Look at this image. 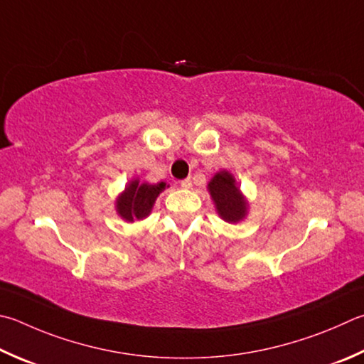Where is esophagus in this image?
I'll return each mask as SVG.
<instances>
[{"label": "esophagus", "instance_id": "34e87169", "mask_svg": "<svg viewBox=\"0 0 364 364\" xmlns=\"http://www.w3.org/2000/svg\"><path fill=\"white\" fill-rule=\"evenodd\" d=\"M180 184H181V188H184V189H191V188H193V180H191V178H186V180H183Z\"/></svg>", "mask_w": 364, "mask_h": 364}]
</instances>
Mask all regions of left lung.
<instances>
[{"mask_svg": "<svg viewBox=\"0 0 364 364\" xmlns=\"http://www.w3.org/2000/svg\"><path fill=\"white\" fill-rule=\"evenodd\" d=\"M207 191L215 203L216 213L223 221L237 224L245 220L250 203L240 191L235 176L229 170L216 171L207 184Z\"/></svg>", "mask_w": 364, "mask_h": 364, "instance_id": "left-lung-1", "label": "left lung"}]
</instances>
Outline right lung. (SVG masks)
I'll list each match as a JSON object with an SVG mask.
<instances>
[{"mask_svg": "<svg viewBox=\"0 0 364 364\" xmlns=\"http://www.w3.org/2000/svg\"><path fill=\"white\" fill-rule=\"evenodd\" d=\"M170 188L165 181L148 183L140 181L138 178L130 180L114 202L116 213L125 223H134L148 218L153 211L154 203L161 193Z\"/></svg>", "mask_w": 364, "mask_h": 364, "instance_id": "add662e5", "label": "right lung"}]
</instances>
